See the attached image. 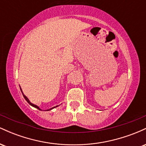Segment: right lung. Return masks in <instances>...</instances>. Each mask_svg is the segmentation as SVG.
<instances>
[{
    "label": "right lung",
    "instance_id": "add662e5",
    "mask_svg": "<svg viewBox=\"0 0 146 146\" xmlns=\"http://www.w3.org/2000/svg\"><path fill=\"white\" fill-rule=\"evenodd\" d=\"M22 93H23V91H22ZM23 97H24V98H25V100H26V101H27V102H28V103H29L30 105H31V106H33V107H35V108H38V110H41V109H40V108H39V107H38V106H36V105L33 104H32V103H31V102H29V99H28L27 98V97H26V96H25V95L24 94H23ZM56 107H57V106H56ZM53 108H56V107H53ZM53 108H50V109H49V110H51V109H53Z\"/></svg>",
    "mask_w": 146,
    "mask_h": 146
}]
</instances>
